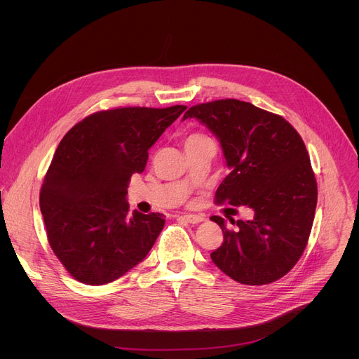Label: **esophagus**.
Listing matches in <instances>:
<instances>
[{
    "mask_svg": "<svg viewBox=\"0 0 359 359\" xmlns=\"http://www.w3.org/2000/svg\"><path fill=\"white\" fill-rule=\"evenodd\" d=\"M182 219L190 224H198L204 220L201 216H197V215H183Z\"/></svg>",
    "mask_w": 359,
    "mask_h": 359,
    "instance_id": "1",
    "label": "esophagus"
}]
</instances>
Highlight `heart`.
Instances as JSON below:
<instances>
[{
    "mask_svg": "<svg viewBox=\"0 0 359 359\" xmlns=\"http://www.w3.org/2000/svg\"><path fill=\"white\" fill-rule=\"evenodd\" d=\"M201 140H210L208 136H204L201 133H191L190 136L186 137V143H191V142H201Z\"/></svg>",
    "mask_w": 359,
    "mask_h": 359,
    "instance_id": "obj_1",
    "label": "heart"
}]
</instances>
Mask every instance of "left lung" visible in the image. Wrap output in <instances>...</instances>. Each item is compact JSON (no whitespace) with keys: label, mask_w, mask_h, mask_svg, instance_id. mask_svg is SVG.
Masks as SVG:
<instances>
[{"label":"left lung","mask_w":359,"mask_h":359,"mask_svg":"<svg viewBox=\"0 0 359 359\" xmlns=\"http://www.w3.org/2000/svg\"><path fill=\"white\" fill-rule=\"evenodd\" d=\"M220 140L230 173L216 191V204L245 206L251 220L212 216L223 244L210 254L234 281L264 285L284 277L299 260L317 208V180L298 132L280 115L250 102L219 99L189 108Z\"/></svg>","instance_id":"obj_1"}]
</instances>
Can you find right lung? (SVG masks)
I'll return each instance as SVG.
<instances>
[{
  "mask_svg": "<svg viewBox=\"0 0 359 359\" xmlns=\"http://www.w3.org/2000/svg\"><path fill=\"white\" fill-rule=\"evenodd\" d=\"M184 111V105L99 111L62 137L42 182L39 208L48 243L75 280L112 283L155 244L165 216L129 215L128 183Z\"/></svg>",
  "mask_w": 359,
  "mask_h": 359,
  "instance_id": "add662e5",
  "label": "right lung"
}]
</instances>
